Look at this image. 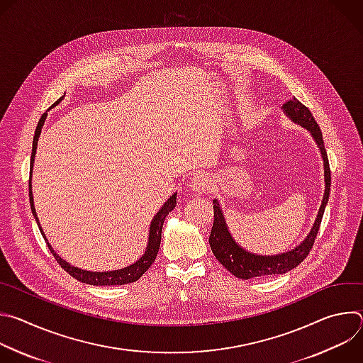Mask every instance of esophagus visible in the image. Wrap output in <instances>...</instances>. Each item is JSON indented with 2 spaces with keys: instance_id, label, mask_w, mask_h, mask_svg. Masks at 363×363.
I'll return each mask as SVG.
<instances>
[{
  "instance_id": "34e87169",
  "label": "esophagus",
  "mask_w": 363,
  "mask_h": 363,
  "mask_svg": "<svg viewBox=\"0 0 363 363\" xmlns=\"http://www.w3.org/2000/svg\"><path fill=\"white\" fill-rule=\"evenodd\" d=\"M189 188H191L194 192H198V194L206 192V191H208V189L211 188V178L206 177L205 174H195V175L191 178Z\"/></svg>"
}]
</instances>
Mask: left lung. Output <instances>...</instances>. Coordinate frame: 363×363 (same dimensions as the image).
Instances as JSON below:
<instances>
[{"label": "left lung", "instance_id": "obj_1", "mask_svg": "<svg viewBox=\"0 0 363 363\" xmlns=\"http://www.w3.org/2000/svg\"><path fill=\"white\" fill-rule=\"evenodd\" d=\"M283 112L286 116H289L294 123L303 126L310 132V135L313 136L316 140L319 150L322 153L323 158V167H325V194L322 199V205L319 208L318 217L315 220V224L310 230L308 235L304 238L301 244H298L294 250H290L287 252L276 254V255H258L252 254L242 247H240L235 240L231 237L227 223L224 220L221 206L217 199L213 201L214 203V224L213 230L210 234V245L217 257V260L235 277L248 280L254 277H267V276H274V274H284L294 267H297L307 254L312 250L315 244V238L318 235L323 213L326 208V203L329 201V194H330V168H329V160H328V153L325 149V142H323V135L322 130L315 121L313 115L310 113V111L300 103L296 97L291 100L286 101L281 106Z\"/></svg>", "mask_w": 363, "mask_h": 363}]
</instances>
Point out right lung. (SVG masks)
<instances>
[{
	"label": "right lung",
	"instance_id": "obj_1",
	"mask_svg": "<svg viewBox=\"0 0 363 363\" xmlns=\"http://www.w3.org/2000/svg\"><path fill=\"white\" fill-rule=\"evenodd\" d=\"M63 100V96L56 100V103L53 106L59 105V103ZM47 118V113H43L41 119L38 121V125L35 128V132H34V139H33V150H31V169H33V164H34V157H35V149H37V140H38V136L41 133V128L44 125V121ZM30 205H31V211H33V216L37 221V225L41 231V235L44 237L45 242H47V247L50 248L51 254L55 255V258L57 260V263L62 266V269H65L72 277L77 279L79 281L82 283H86V284H93V286H122V284H128V283H133L136 280H139L143 273H146V270L152 266V263L155 262V258H157L158 255V251H160V245H161V234H162V225H164V221L167 218V216L175 208L177 205V194H174L164 205L162 208L158 211V214L153 217L152 223H150V227H149V238H147V245H146V250H145V254L139 258V260L125 269H119V270H113V272H87V270H82L79 267H74L72 264H69L66 260H63V258L55 252V250L51 248L50 242L47 241L41 227H40V223H38V218H37V214H35V208H34V201H33V191H31V182H30Z\"/></svg>",
	"mask_w": 363,
	"mask_h": 363
}]
</instances>
